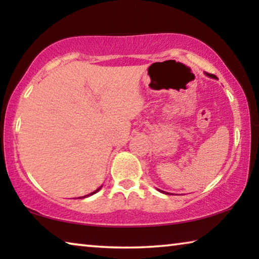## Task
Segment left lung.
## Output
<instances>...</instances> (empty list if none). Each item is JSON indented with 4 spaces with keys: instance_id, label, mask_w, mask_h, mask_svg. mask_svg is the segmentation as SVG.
Segmentation results:
<instances>
[{
    "instance_id": "obj_1",
    "label": "left lung",
    "mask_w": 259,
    "mask_h": 259,
    "mask_svg": "<svg viewBox=\"0 0 259 259\" xmlns=\"http://www.w3.org/2000/svg\"><path fill=\"white\" fill-rule=\"evenodd\" d=\"M205 75H207V76H209V77H212V78H217L216 76H214L213 75V74H209V73H205ZM160 192H162V193H164L163 191H161V190H159ZM165 194H168V193H165Z\"/></svg>"
}]
</instances>
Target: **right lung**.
<instances>
[{
  "label": "right lung",
  "mask_w": 259,
  "mask_h": 259,
  "mask_svg": "<svg viewBox=\"0 0 259 259\" xmlns=\"http://www.w3.org/2000/svg\"><path fill=\"white\" fill-rule=\"evenodd\" d=\"M100 188H102V186H100L99 188H97V190H96L95 192H93V193H90V194H88V195H84V196H83V198H87V196H90V195H93V194H95V193H97L99 190H100Z\"/></svg>",
  "instance_id": "add662e5"
}]
</instances>
